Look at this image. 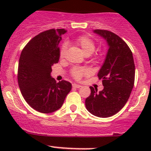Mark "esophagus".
Here are the masks:
<instances>
[{
	"label": "esophagus",
	"instance_id": "34e87169",
	"mask_svg": "<svg viewBox=\"0 0 151 151\" xmlns=\"http://www.w3.org/2000/svg\"><path fill=\"white\" fill-rule=\"evenodd\" d=\"M72 87L74 88H80V87H81V85H78V84H76V83H74V84H72Z\"/></svg>",
	"mask_w": 151,
	"mask_h": 151
}]
</instances>
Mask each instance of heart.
<instances>
[{
	"label": "heart",
	"instance_id": "heart-1",
	"mask_svg": "<svg viewBox=\"0 0 151 151\" xmlns=\"http://www.w3.org/2000/svg\"><path fill=\"white\" fill-rule=\"evenodd\" d=\"M74 45L80 47L82 51L85 53L86 55H90L92 54L96 50V45L93 41L86 36H80L77 37L74 42ZM66 50V46L63 45L61 47L60 50V58H63L65 55V52ZM89 71L85 68H80V67H75L71 70V75L75 79L81 78L83 75L88 74Z\"/></svg>",
	"mask_w": 151,
	"mask_h": 151
}]
</instances>
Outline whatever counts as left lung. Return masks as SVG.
Segmentation results:
<instances>
[{
	"label": "left lung",
	"instance_id": "8db88e82",
	"mask_svg": "<svg viewBox=\"0 0 151 151\" xmlns=\"http://www.w3.org/2000/svg\"><path fill=\"white\" fill-rule=\"evenodd\" d=\"M93 32L106 40L108 52L98 73L104 89L90 87L91 93L85 99L88 112L99 118L115 115L129 99L134 84L135 66L133 55L127 44L118 35L106 30Z\"/></svg>",
	"mask_w": 151,
	"mask_h": 151
}]
</instances>
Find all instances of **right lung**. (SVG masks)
<instances>
[{
  "instance_id": "right-lung-1",
  "label": "right lung",
  "mask_w": 151,
  "mask_h": 151,
  "mask_svg": "<svg viewBox=\"0 0 151 151\" xmlns=\"http://www.w3.org/2000/svg\"><path fill=\"white\" fill-rule=\"evenodd\" d=\"M65 29H50L34 36L21 52L17 80L22 95L35 110L51 113L60 109L71 84L66 80L56 83L51 77L52 66L60 58L58 45Z\"/></svg>"
}]
</instances>
